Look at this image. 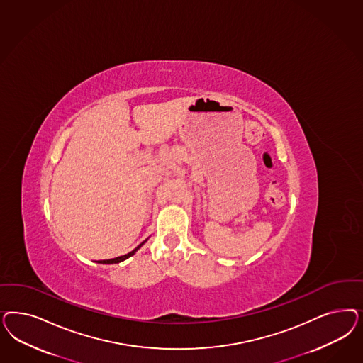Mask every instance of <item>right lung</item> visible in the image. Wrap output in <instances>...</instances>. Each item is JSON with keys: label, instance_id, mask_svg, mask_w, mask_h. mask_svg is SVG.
<instances>
[{"label": "right lung", "instance_id": "add662e5", "mask_svg": "<svg viewBox=\"0 0 363 363\" xmlns=\"http://www.w3.org/2000/svg\"><path fill=\"white\" fill-rule=\"evenodd\" d=\"M147 242V239L143 242V243H140L139 246L136 247L133 251H130V252H128V254H125V255H123V257H113V259H106V260H99L97 263H103V264H113V263H120V262H123V260H125V259H128L129 257H132V255H135V252L140 248L144 243Z\"/></svg>", "mask_w": 363, "mask_h": 363}]
</instances>
